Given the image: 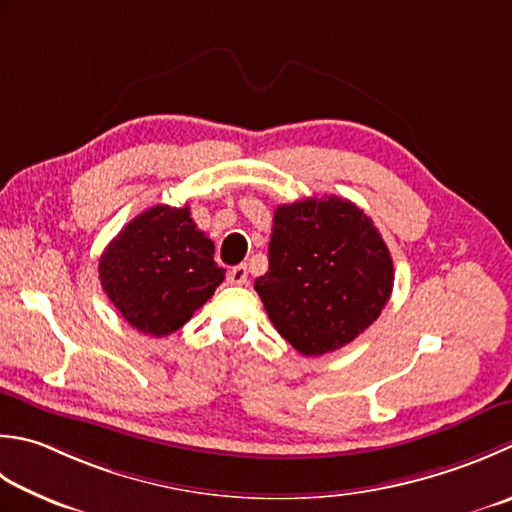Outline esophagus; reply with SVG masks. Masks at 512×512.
Listing matches in <instances>:
<instances>
[{
  "instance_id": "obj_1",
  "label": "esophagus",
  "mask_w": 512,
  "mask_h": 512,
  "mask_svg": "<svg viewBox=\"0 0 512 512\" xmlns=\"http://www.w3.org/2000/svg\"><path fill=\"white\" fill-rule=\"evenodd\" d=\"M228 282L233 286H244L248 282V268L246 266H235L228 273Z\"/></svg>"
}]
</instances>
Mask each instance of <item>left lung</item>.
<instances>
[{
  "label": "left lung",
  "mask_w": 512,
  "mask_h": 512,
  "mask_svg": "<svg viewBox=\"0 0 512 512\" xmlns=\"http://www.w3.org/2000/svg\"><path fill=\"white\" fill-rule=\"evenodd\" d=\"M395 268L364 210L342 197L277 206L268 270L255 279L270 322L306 357L353 342L382 315Z\"/></svg>",
  "instance_id": "obj_1"
}]
</instances>
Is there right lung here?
Here are the masks:
<instances>
[{
  "label": "right lung",
  "mask_w": 512,
  "mask_h": 512,
  "mask_svg": "<svg viewBox=\"0 0 512 512\" xmlns=\"http://www.w3.org/2000/svg\"><path fill=\"white\" fill-rule=\"evenodd\" d=\"M215 244L188 206L157 204L128 222L99 259V282L139 333L166 337L182 328L224 282Z\"/></svg>",
  "instance_id": "1"
}]
</instances>
